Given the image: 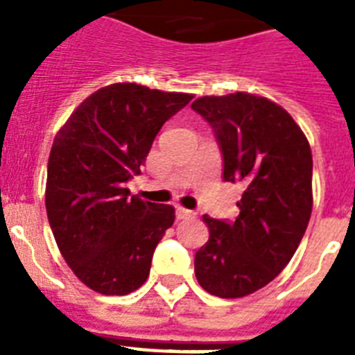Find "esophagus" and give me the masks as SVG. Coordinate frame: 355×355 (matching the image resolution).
Here are the masks:
<instances>
[{
  "label": "esophagus",
  "mask_w": 355,
  "mask_h": 355,
  "mask_svg": "<svg viewBox=\"0 0 355 355\" xmlns=\"http://www.w3.org/2000/svg\"><path fill=\"white\" fill-rule=\"evenodd\" d=\"M195 211L186 210L182 206H177V219H189V217H193Z\"/></svg>",
  "instance_id": "obj_1"
}]
</instances>
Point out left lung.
Segmentation results:
<instances>
[{"mask_svg": "<svg viewBox=\"0 0 355 355\" xmlns=\"http://www.w3.org/2000/svg\"><path fill=\"white\" fill-rule=\"evenodd\" d=\"M214 130L223 180L243 186L236 221H202L210 239L195 254L200 287L219 298L258 291L280 275L302 241L313 206V158L295 119L265 97L237 92L191 105Z\"/></svg>", "mask_w": 355, "mask_h": 355, "instance_id": "8db88e82", "label": "left lung"}]
</instances>
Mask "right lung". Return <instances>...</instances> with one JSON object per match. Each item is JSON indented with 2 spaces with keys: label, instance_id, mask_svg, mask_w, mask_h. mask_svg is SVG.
I'll return each mask as SVG.
<instances>
[{
  "label": "right lung",
  "instance_id": "obj_1",
  "mask_svg": "<svg viewBox=\"0 0 355 355\" xmlns=\"http://www.w3.org/2000/svg\"><path fill=\"white\" fill-rule=\"evenodd\" d=\"M193 96L134 83L105 86L80 103L53 141L46 210L66 263L101 295H128L147 280L175 208L130 197L162 125Z\"/></svg>",
  "mask_w": 355,
  "mask_h": 355
}]
</instances>
